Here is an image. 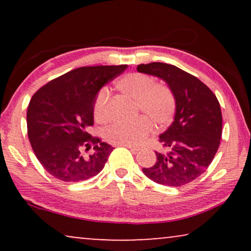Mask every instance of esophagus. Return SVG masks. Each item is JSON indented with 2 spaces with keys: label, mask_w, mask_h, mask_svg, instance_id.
I'll list each match as a JSON object with an SVG mask.
<instances>
[{
  "label": "esophagus",
  "mask_w": 251,
  "mask_h": 251,
  "mask_svg": "<svg viewBox=\"0 0 251 251\" xmlns=\"http://www.w3.org/2000/svg\"><path fill=\"white\" fill-rule=\"evenodd\" d=\"M125 147H126V149H129L130 151H131L132 153H137L139 151V147H136V146H129V145H126Z\"/></svg>",
  "instance_id": "1"
}]
</instances>
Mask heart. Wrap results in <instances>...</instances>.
I'll return each mask as SVG.
<instances>
[{
	"label": "heart",
	"instance_id": "1",
	"mask_svg": "<svg viewBox=\"0 0 251 251\" xmlns=\"http://www.w3.org/2000/svg\"><path fill=\"white\" fill-rule=\"evenodd\" d=\"M149 75L130 73L116 82V87L123 94L135 98L136 108L145 115L129 122H119L106 130L108 143L118 146H139L154 130V123L166 126L173 121L176 113V97L168 85L152 83ZM94 118L99 123L109 120L108 92L101 89L92 105Z\"/></svg>",
	"mask_w": 251,
	"mask_h": 251
}]
</instances>
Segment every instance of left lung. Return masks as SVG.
I'll return each instance as SVG.
<instances>
[{
  "mask_svg": "<svg viewBox=\"0 0 251 251\" xmlns=\"http://www.w3.org/2000/svg\"><path fill=\"white\" fill-rule=\"evenodd\" d=\"M137 71L162 78L176 97L173 125L159 138L166 151L155 152V164L144 168L143 173L157 184L180 187L203 174L217 153L222 138L221 105L203 82L174 65L140 64Z\"/></svg>",
  "mask_w": 251,
  "mask_h": 251,
  "instance_id": "8db88e82",
  "label": "left lung"
}]
</instances>
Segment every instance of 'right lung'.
Masks as SVG:
<instances>
[{"mask_svg":"<svg viewBox=\"0 0 251 251\" xmlns=\"http://www.w3.org/2000/svg\"><path fill=\"white\" fill-rule=\"evenodd\" d=\"M126 65L84 66L41 87L27 109V133L37 160L57 179L77 183L98 175L113 147L87 132L92 105L102 85Z\"/></svg>","mask_w":251,"mask_h":251,"instance_id":"1","label":"right lung"}]
</instances>
